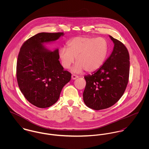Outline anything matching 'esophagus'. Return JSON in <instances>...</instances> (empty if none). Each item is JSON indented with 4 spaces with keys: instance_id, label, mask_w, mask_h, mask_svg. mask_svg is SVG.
<instances>
[{
    "instance_id": "34e87169",
    "label": "esophagus",
    "mask_w": 149,
    "mask_h": 149,
    "mask_svg": "<svg viewBox=\"0 0 149 149\" xmlns=\"http://www.w3.org/2000/svg\"><path fill=\"white\" fill-rule=\"evenodd\" d=\"M77 78H78V76H76V75L73 74V75L72 76V80H75V79H77Z\"/></svg>"
}]
</instances>
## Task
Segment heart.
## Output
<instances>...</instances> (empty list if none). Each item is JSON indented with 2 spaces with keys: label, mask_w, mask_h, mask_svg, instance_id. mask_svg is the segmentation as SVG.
<instances>
[{
  "label": "heart",
  "mask_w": 149,
  "mask_h": 149,
  "mask_svg": "<svg viewBox=\"0 0 149 149\" xmlns=\"http://www.w3.org/2000/svg\"><path fill=\"white\" fill-rule=\"evenodd\" d=\"M67 48L61 47L58 56L63 66L70 68L74 62L77 64L72 68L75 73L82 72L84 69L87 72L98 70L106 59L109 45L105 38L87 36L77 37L67 42Z\"/></svg>",
  "instance_id": "heart-1"
}]
</instances>
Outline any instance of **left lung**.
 <instances>
[{"label": "left lung", "mask_w": 149, "mask_h": 149, "mask_svg": "<svg viewBox=\"0 0 149 149\" xmlns=\"http://www.w3.org/2000/svg\"><path fill=\"white\" fill-rule=\"evenodd\" d=\"M109 37L114 44L111 55L98 70L84 76L86 86L83 100L86 106L95 110L115 104L123 95L128 81L127 49L120 41Z\"/></svg>", "instance_id": "obj_1"}]
</instances>
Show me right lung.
I'll return each mask as SVG.
<instances>
[{
  "label": "right lung",
  "instance_id": "add662e5",
  "mask_svg": "<svg viewBox=\"0 0 149 149\" xmlns=\"http://www.w3.org/2000/svg\"><path fill=\"white\" fill-rule=\"evenodd\" d=\"M64 33H40L22 46L17 65V78L25 98L38 108H47L58 100L62 89L71 79L59 60L58 49L51 51L45 44L57 41Z\"/></svg>",
  "mask_w": 149,
  "mask_h": 149
}]
</instances>
